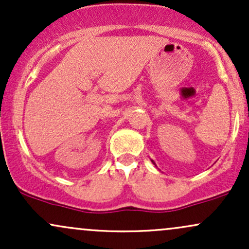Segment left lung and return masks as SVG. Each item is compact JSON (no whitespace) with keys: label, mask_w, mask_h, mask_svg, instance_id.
I'll return each mask as SVG.
<instances>
[{"label":"left lung","mask_w":249,"mask_h":249,"mask_svg":"<svg viewBox=\"0 0 249 249\" xmlns=\"http://www.w3.org/2000/svg\"><path fill=\"white\" fill-rule=\"evenodd\" d=\"M151 161H152V162H153V164H154V165H156V162H154L153 160H151Z\"/></svg>","instance_id":"obj_1"}]
</instances>
